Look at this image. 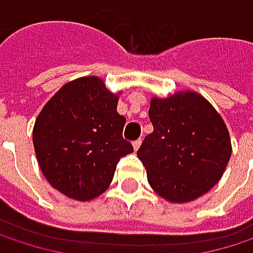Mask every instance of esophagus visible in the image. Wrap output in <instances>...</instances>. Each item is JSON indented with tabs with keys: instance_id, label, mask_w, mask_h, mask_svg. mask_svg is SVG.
Instances as JSON below:
<instances>
[{
	"instance_id": "34e87169",
	"label": "esophagus",
	"mask_w": 253,
	"mask_h": 253,
	"mask_svg": "<svg viewBox=\"0 0 253 253\" xmlns=\"http://www.w3.org/2000/svg\"><path fill=\"white\" fill-rule=\"evenodd\" d=\"M140 143H142V140H140V139H137V140H134V142H133V148H134V151H137V149H139Z\"/></svg>"
}]
</instances>
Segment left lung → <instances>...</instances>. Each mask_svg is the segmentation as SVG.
Listing matches in <instances>:
<instances>
[{"instance_id": "8db88e82", "label": "left lung", "mask_w": 253, "mask_h": 253, "mask_svg": "<svg viewBox=\"0 0 253 253\" xmlns=\"http://www.w3.org/2000/svg\"><path fill=\"white\" fill-rule=\"evenodd\" d=\"M154 131L137 157L151 187L170 202H189L207 193L223 176L231 145L220 114L195 92L154 98L149 108Z\"/></svg>"}]
</instances>
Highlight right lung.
<instances>
[{"instance_id":"obj_1","label":"right lung","mask_w":253,"mask_h":253,"mask_svg":"<svg viewBox=\"0 0 253 253\" xmlns=\"http://www.w3.org/2000/svg\"><path fill=\"white\" fill-rule=\"evenodd\" d=\"M119 98L101 79L64 84L42 108L33 127V146L49 184L77 201H90L110 186L122 157L133 152L123 139L126 119Z\"/></svg>"}]
</instances>
